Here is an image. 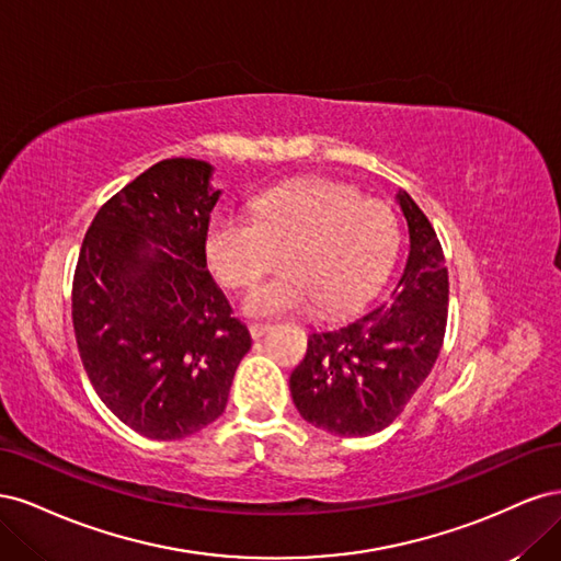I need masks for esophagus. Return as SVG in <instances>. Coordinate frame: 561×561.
<instances>
[{
  "label": "esophagus",
  "mask_w": 561,
  "mask_h": 561,
  "mask_svg": "<svg viewBox=\"0 0 561 561\" xmlns=\"http://www.w3.org/2000/svg\"><path fill=\"white\" fill-rule=\"evenodd\" d=\"M248 330H250L252 339H260V336H264L271 330V325H268V322H250Z\"/></svg>",
  "instance_id": "1"
}]
</instances>
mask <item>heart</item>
Instances as JSON below:
<instances>
[{
	"mask_svg": "<svg viewBox=\"0 0 561 561\" xmlns=\"http://www.w3.org/2000/svg\"><path fill=\"white\" fill-rule=\"evenodd\" d=\"M398 222L381 201L348 184L304 180L254 203V219L225 215L208 229L213 274L245 290L280 260L287 264L245 299L250 316L271 318L318 304L344 311L375 290L396 257Z\"/></svg>",
	"mask_w": 561,
	"mask_h": 561,
	"instance_id": "1",
	"label": "heart"
}]
</instances>
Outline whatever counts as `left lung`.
<instances>
[{"instance_id":"1","label":"left lung","mask_w":561,"mask_h":561,"mask_svg":"<svg viewBox=\"0 0 561 561\" xmlns=\"http://www.w3.org/2000/svg\"><path fill=\"white\" fill-rule=\"evenodd\" d=\"M410 257L388 299L339 328L309 334L290 393L311 426L365 437L393 423L426 381L445 342L449 274L445 252L414 198L398 194Z\"/></svg>"}]
</instances>
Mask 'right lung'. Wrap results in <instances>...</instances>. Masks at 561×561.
<instances>
[{
    "label": "right lung",
    "mask_w": 561,
    "mask_h": 561,
    "mask_svg": "<svg viewBox=\"0 0 561 561\" xmlns=\"http://www.w3.org/2000/svg\"><path fill=\"white\" fill-rule=\"evenodd\" d=\"M210 173L196 159L151 165L98 210L75 268L83 369L112 414L151 439H182L222 414L252 344L206 271Z\"/></svg>",
    "instance_id": "right-lung-1"
}]
</instances>
